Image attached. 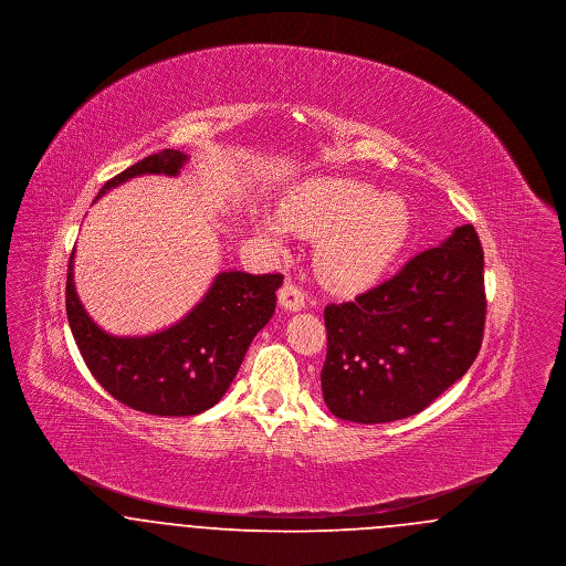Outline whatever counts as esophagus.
Instances as JSON below:
<instances>
[{"instance_id": "34e87169", "label": "esophagus", "mask_w": 566, "mask_h": 566, "mask_svg": "<svg viewBox=\"0 0 566 566\" xmlns=\"http://www.w3.org/2000/svg\"><path fill=\"white\" fill-rule=\"evenodd\" d=\"M277 298H280V305L284 307V310H289V312H301L303 307H305V293L295 286L293 282H286L282 289H280V293H277Z\"/></svg>"}]
</instances>
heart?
<instances>
[{
  "label": "heart",
  "instance_id": "heart-1",
  "mask_svg": "<svg viewBox=\"0 0 566 566\" xmlns=\"http://www.w3.org/2000/svg\"><path fill=\"white\" fill-rule=\"evenodd\" d=\"M256 231L282 248L286 231L318 240L316 273L337 293L374 286L401 254L411 233L403 197L354 178H318L291 192L280 216H259Z\"/></svg>",
  "mask_w": 566,
  "mask_h": 566
}]
</instances>
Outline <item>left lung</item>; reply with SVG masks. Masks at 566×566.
I'll list each match as a JSON object with an SVG mask.
<instances>
[{"mask_svg":"<svg viewBox=\"0 0 566 566\" xmlns=\"http://www.w3.org/2000/svg\"><path fill=\"white\" fill-rule=\"evenodd\" d=\"M484 323V250L462 224L395 277L324 307V403L358 424L422 411L469 371Z\"/></svg>","mask_w":566,"mask_h":566,"instance_id":"1","label":"left lung"}]
</instances>
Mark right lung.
<instances>
[{"instance_id": "obj_1", "label": "right lung", "mask_w": 566, "mask_h": 566, "mask_svg": "<svg viewBox=\"0 0 566 566\" xmlns=\"http://www.w3.org/2000/svg\"><path fill=\"white\" fill-rule=\"evenodd\" d=\"M187 161L185 153L169 148L150 155L108 180L97 199L137 176H178ZM282 280L280 273L220 271L178 323L153 335L118 337L86 314L74 286L72 252L65 307L88 371L116 401L144 413L178 418L201 413L222 399L254 335L270 323Z\"/></svg>"}]
</instances>
